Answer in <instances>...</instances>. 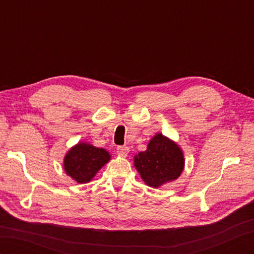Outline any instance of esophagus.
Returning a JSON list of instances; mask_svg holds the SVG:
<instances>
[{"label":"esophagus","mask_w":254,"mask_h":254,"mask_svg":"<svg viewBox=\"0 0 254 254\" xmlns=\"http://www.w3.org/2000/svg\"><path fill=\"white\" fill-rule=\"evenodd\" d=\"M128 150H130V148H128L127 146H118L117 147V153L121 156H127Z\"/></svg>","instance_id":"34e87169"}]
</instances>
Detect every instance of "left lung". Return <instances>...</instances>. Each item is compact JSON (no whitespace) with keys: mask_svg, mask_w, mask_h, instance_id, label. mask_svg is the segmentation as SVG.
Segmentation results:
<instances>
[{"mask_svg":"<svg viewBox=\"0 0 254 254\" xmlns=\"http://www.w3.org/2000/svg\"><path fill=\"white\" fill-rule=\"evenodd\" d=\"M134 165L146 185L158 188L181 175L185 159L179 146L159 133L150 139L147 150L134 157Z\"/></svg>","mask_w":254,"mask_h":254,"instance_id":"1","label":"left lung"}]
</instances>
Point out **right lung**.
Here are the masks:
<instances>
[{"mask_svg": "<svg viewBox=\"0 0 254 254\" xmlns=\"http://www.w3.org/2000/svg\"><path fill=\"white\" fill-rule=\"evenodd\" d=\"M110 159L104 148H97L89 144L79 143L66 154L64 169L78 183H86L95 177L96 172Z\"/></svg>", "mask_w": 254, "mask_h": 254, "instance_id": "right-lung-1", "label": "right lung"}]
</instances>
